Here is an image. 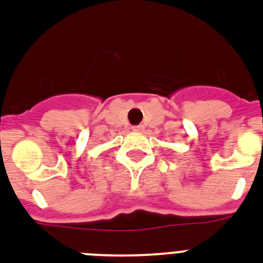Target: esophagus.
Returning <instances> with one entry per match:
<instances>
[{
    "label": "esophagus",
    "instance_id": "obj_1",
    "mask_svg": "<svg viewBox=\"0 0 263 263\" xmlns=\"http://www.w3.org/2000/svg\"><path fill=\"white\" fill-rule=\"evenodd\" d=\"M132 129L135 132H142L143 129H144V125L140 124V125H136V127H132Z\"/></svg>",
    "mask_w": 263,
    "mask_h": 263
}]
</instances>
